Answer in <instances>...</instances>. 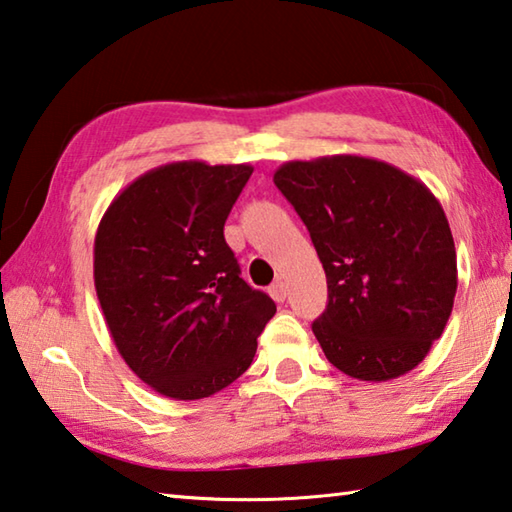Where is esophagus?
<instances>
[{"label":"esophagus","instance_id":"esophagus-1","mask_svg":"<svg viewBox=\"0 0 512 512\" xmlns=\"http://www.w3.org/2000/svg\"><path fill=\"white\" fill-rule=\"evenodd\" d=\"M268 293H271V297H273L275 302H284L286 295H288V286H286V282L277 280L271 288H268Z\"/></svg>","mask_w":512,"mask_h":512}]
</instances>
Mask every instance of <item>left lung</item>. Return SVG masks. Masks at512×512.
<instances>
[{
    "instance_id": "8db88e82",
    "label": "left lung",
    "mask_w": 512,
    "mask_h": 512,
    "mask_svg": "<svg viewBox=\"0 0 512 512\" xmlns=\"http://www.w3.org/2000/svg\"><path fill=\"white\" fill-rule=\"evenodd\" d=\"M273 181L327 273L313 333L342 374L383 383L412 371L441 338L457 295L448 217L427 185L356 154L288 161Z\"/></svg>"
}]
</instances>
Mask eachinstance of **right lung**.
Instances as JSON below:
<instances>
[{
    "label": "right lung",
    "mask_w": 512,
    "mask_h": 512,
    "mask_svg": "<svg viewBox=\"0 0 512 512\" xmlns=\"http://www.w3.org/2000/svg\"><path fill=\"white\" fill-rule=\"evenodd\" d=\"M253 167L176 161L132 181L100 219L94 284L129 369L174 401L244 374L275 302L239 277L224 224Z\"/></svg>",
    "instance_id": "1"
}]
</instances>
